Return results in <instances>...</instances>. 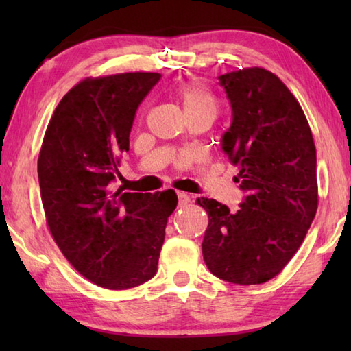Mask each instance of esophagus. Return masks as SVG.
Listing matches in <instances>:
<instances>
[{"label":"esophagus","mask_w":351,"mask_h":351,"mask_svg":"<svg viewBox=\"0 0 351 351\" xmlns=\"http://www.w3.org/2000/svg\"><path fill=\"white\" fill-rule=\"evenodd\" d=\"M176 195H178V203H180V207H182V206H187V204H189L190 197H189L187 193H184V192H178Z\"/></svg>","instance_id":"34e87169"}]
</instances>
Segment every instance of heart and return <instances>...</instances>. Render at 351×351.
Wrapping results in <instances>:
<instances>
[{
  "instance_id": "b5f03b06",
  "label": "heart",
  "mask_w": 351,
  "mask_h": 351,
  "mask_svg": "<svg viewBox=\"0 0 351 351\" xmlns=\"http://www.w3.org/2000/svg\"><path fill=\"white\" fill-rule=\"evenodd\" d=\"M181 99L186 114H207L215 119L218 114V99L209 88L198 80H189L181 83L176 90Z\"/></svg>"
}]
</instances>
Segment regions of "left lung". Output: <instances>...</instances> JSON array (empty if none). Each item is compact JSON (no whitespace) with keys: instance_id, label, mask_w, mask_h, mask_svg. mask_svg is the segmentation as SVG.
Returning a JSON list of instances; mask_svg holds the SVG:
<instances>
[{"instance_id":"1","label":"left lung","mask_w":351,"mask_h":351,"mask_svg":"<svg viewBox=\"0 0 351 351\" xmlns=\"http://www.w3.org/2000/svg\"><path fill=\"white\" fill-rule=\"evenodd\" d=\"M218 79L232 106L221 147L246 197L237 210L197 199L209 215L203 257L221 280L260 285L280 274L316 215V147L300 104L271 71L245 68Z\"/></svg>"}]
</instances>
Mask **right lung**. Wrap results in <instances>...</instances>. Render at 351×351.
I'll return each mask as SVG.
<instances>
[{"label":"right lung","instance_id":"right-lung-1","mask_svg":"<svg viewBox=\"0 0 351 351\" xmlns=\"http://www.w3.org/2000/svg\"><path fill=\"white\" fill-rule=\"evenodd\" d=\"M158 73L88 77L64 94L38 154L46 224L75 271L97 287L127 289L156 274L173 190H111L130 132Z\"/></svg>","mask_w":351,"mask_h":351}]
</instances>
